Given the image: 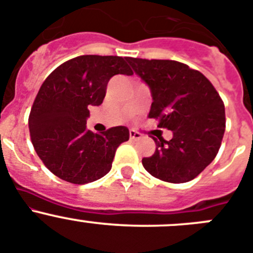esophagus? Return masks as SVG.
<instances>
[{"label": "esophagus", "mask_w": 253, "mask_h": 253, "mask_svg": "<svg viewBox=\"0 0 253 253\" xmlns=\"http://www.w3.org/2000/svg\"><path fill=\"white\" fill-rule=\"evenodd\" d=\"M141 137H142V136H141L140 132L135 131V129H131V131H129V138H131V140H140Z\"/></svg>", "instance_id": "esophagus-1"}]
</instances>
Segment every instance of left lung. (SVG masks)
Instances as JSON below:
<instances>
[{"mask_svg": "<svg viewBox=\"0 0 253 253\" xmlns=\"http://www.w3.org/2000/svg\"><path fill=\"white\" fill-rule=\"evenodd\" d=\"M133 72L149 85V117L172 138H154L156 150L142 165L168 183H186L214 160L226 129L224 104L213 84L198 70L175 60L127 58Z\"/></svg>", "mask_w": 253, "mask_h": 253, "instance_id": "8db88e82", "label": "left lung"}]
</instances>
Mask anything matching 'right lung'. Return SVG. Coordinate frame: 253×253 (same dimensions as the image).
<instances>
[{"label":"right lung","instance_id":"1","mask_svg":"<svg viewBox=\"0 0 253 253\" xmlns=\"http://www.w3.org/2000/svg\"><path fill=\"white\" fill-rule=\"evenodd\" d=\"M117 74H133L121 56L82 55L59 65L39 89L29 116L31 142L47 169L68 183L104 176L117 147L129 138L125 126L101 135L87 128L89 107L102 104Z\"/></svg>","mask_w":253,"mask_h":253}]
</instances>
